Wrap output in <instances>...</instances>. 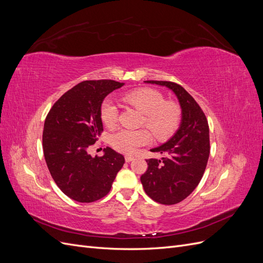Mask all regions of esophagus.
<instances>
[{"label": "esophagus", "instance_id": "obj_1", "mask_svg": "<svg viewBox=\"0 0 263 263\" xmlns=\"http://www.w3.org/2000/svg\"><path fill=\"white\" fill-rule=\"evenodd\" d=\"M134 157L133 156H126L125 157V160H126V162H130V161H133L134 160Z\"/></svg>", "mask_w": 263, "mask_h": 263}]
</instances>
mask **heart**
Returning a JSON list of instances; mask_svg holds the SVG:
<instances>
[{"instance_id": "heart-1", "label": "heart", "mask_w": 263, "mask_h": 263, "mask_svg": "<svg viewBox=\"0 0 263 263\" xmlns=\"http://www.w3.org/2000/svg\"><path fill=\"white\" fill-rule=\"evenodd\" d=\"M124 101L145 114V124L158 139H165L177 130L181 121V109L173 102H165L163 95L154 89H138L124 95ZM102 121L113 127L118 119V107L114 100L106 99L101 108ZM150 141L146 129L122 128L112 134L110 142L124 154H134Z\"/></svg>"}]
</instances>
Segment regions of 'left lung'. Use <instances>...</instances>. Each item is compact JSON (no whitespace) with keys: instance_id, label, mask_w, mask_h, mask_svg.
Listing matches in <instances>:
<instances>
[{"instance_id":"8db88e82","label":"left lung","mask_w":263,"mask_h":263,"mask_svg":"<svg viewBox=\"0 0 263 263\" xmlns=\"http://www.w3.org/2000/svg\"><path fill=\"white\" fill-rule=\"evenodd\" d=\"M168 87L181 107L178 130L151 153L165 155L147 159L148 169L140 181L146 194L154 201L172 205L186 198L200 183L210 157L208 119L196 101L180 84L169 81H145Z\"/></svg>"}]
</instances>
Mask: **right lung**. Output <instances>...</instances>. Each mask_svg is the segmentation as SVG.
<instances>
[{
    "label": "right lung",
    "mask_w": 263,
    "mask_h": 263,
    "mask_svg": "<svg viewBox=\"0 0 263 263\" xmlns=\"http://www.w3.org/2000/svg\"><path fill=\"white\" fill-rule=\"evenodd\" d=\"M124 84L83 81L63 94L46 117L43 148L47 166L58 187L77 202L104 197L125 163L124 156L108 147L102 157L89 154L103 130V101Z\"/></svg>",
    "instance_id": "1"
}]
</instances>
